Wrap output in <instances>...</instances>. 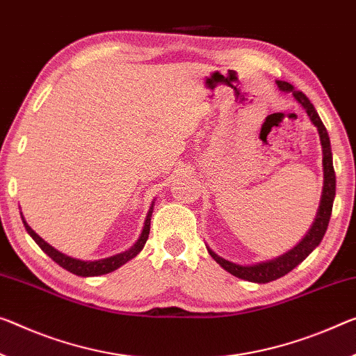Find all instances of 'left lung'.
<instances>
[{
	"mask_svg": "<svg viewBox=\"0 0 356 356\" xmlns=\"http://www.w3.org/2000/svg\"><path fill=\"white\" fill-rule=\"evenodd\" d=\"M277 86L278 89L283 92H291L293 97L298 100V103H300V106L305 109V113H307V116L310 118L312 124H314L316 130H318L321 147H323L325 181H323V193H321V200H320V209H318V213H316L314 224H312V227L309 229L307 235L300 240L296 247L289 250L288 253L278 256L275 259L258 262V264H253V266H240V264H235V262L221 258V256H218L215 251L207 248L211 258L215 259L224 270L232 273L234 277L242 278V280L254 282V283H269L272 280H277V278L286 275L288 272H291L294 267L300 264V262L307 258L312 251L318 247L327 229V224H330L332 202H334V195H336V173H334V167H332L331 141H330V136H327L326 127L318 116V113L315 111V108L310 103L309 98L305 97L300 90H294V87L289 83H285V81H277Z\"/></svg>",
	"mask_w": 356,
	"mask_h": 356,
	"instance_id": "left-lung-1",
	"label": "left lung"
}]
</instances>
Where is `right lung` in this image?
<instances>
[{
  "label": "right lung",
  "instance_id": "obj_1",
  "mask_svg": "<svg viewBox=\"0 0 356 356\" xmlns=\"http://www.w3.org/2000/svg\"><path fill=\"white\" fill-rule=\"evenodd\" d=\"M152 205H154V202H152ZM152 205L149 211H147V216H146V221H145V227H143V232H141L140 238L136 240V243L134 245L132 248H129L127 251H124V253H119V254H114L111 258H105V259H98V261H81V259H76V258H71V256H67L63 253H60L58 250H56L54 247H51L47 242H44L40 235H38L33 229L26 224L25 218L22 216V221H24V226L26 229V232L31 235V238L35 240V242L40 245V248L44 251V253L51 258L52 261H56L60 267H63V269H67L68 272L74 273V275H79V277H97V275H103V273H108V272H113L116 270L118 267H121L125 262L130 261L132 258H135L136 254L140 253L141 250H143L145 243L147 237H149V229H151V215H152ZM22 215V213H20Z\"/></svg>",
  "mask_w": 356,
  "mask_h": 356
}]
</instances>
